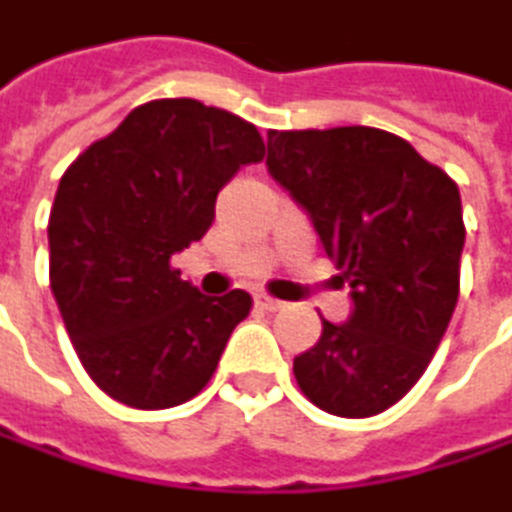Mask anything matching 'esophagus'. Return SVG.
<instances>
[{"instance_id":"1","label":"esophagus","mask_w":512,"mask_h":512,"mask_svg":"<svg viewBox=\"0 0 512 512\" xmlns=\"http://www.w3.org/2000/svg\"><path fill=\"white\" fill-rule=\"evenodd\" d=\"M253 300H256V306H259V309H265V312H277V309H283V300H277V297H271V294H265V291H256V294H253Z\"/></svg>"}]
</instances>
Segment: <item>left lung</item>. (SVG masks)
<instances>
[{
    "label": "left lung",
    "instance_id": "8db88e82",
    "mask_svg": "<svg viewBox=\"0 0 512 512\" xmlns=\"http://www.w3.org/2000/svg\"><path fill=\"white\" fill-rule=\"evenodd\" d=\"M268 173L306 209L353 297L351 318H321L315 348L294 356L297 386L330 416H377L416 386L454 315L460 188L371 126L274 129Z\"/></svg>",
    "mask_w": 512,
    "mask_h": 512
}]
</instances>
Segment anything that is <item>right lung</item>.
I'll return each instance as SVG.
<instances>
[{
    "label": "right lung",
    "mask_w": 512,
    "mask_h": 512,
    "mask_svg": "<svg viewBox=\"0 0 512 512\" xmlns=\"http://www.w3.org/2000/svg\"><path fill=\"white\" fill-rule=\"evenodd\" d=\"M265 159L259 129L197 99H153L73 161L49 212V286L96 386L135 410L191 401L253 297H206L170 268L218 191Z\"/></svg>",
    "instance_id": "right-lung-1"
}]
</instances>
